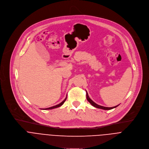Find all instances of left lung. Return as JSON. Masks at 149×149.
<instances>
[{
  "label": "left lung",
  "mask_w": 149,
  "mask_h": 149,
  "mask_svg": "<svg viewBox=\"0 0 149 149\" xmlns=\"http://www.w3.org/2000/svg\"><path fill=\"white\" fill-rule=\"evenodd\" d=\"M86 96H87V100L88 101V102L93 105V106H94V107H96V108H97V109H102V110H111V109H114V108H116L117 106H118V105H116V106H114V107H103V106H101V105H98V104H97L96 103H95L90 97H89V96H88V93H87V92L86 91Z\"/></svg>",
  "instance_id": "obj_1"
}]
</instances>
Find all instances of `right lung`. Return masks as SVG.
Returning a JSON list of instances; mask_svg holds the SVG:
<instances>
[{"label":"right lung","instance_id":"add662e5","mask_svg":"<svg viewBox=\"0 0 149 149\" xmlns=\"http://www.w3.org/2000/svg\"><path fill=\"white\" fill-rule=\"evenodd\" d=\"M67 98V97H66V98L64 99V100H63V101H62V102H61V103H59V104L56 105H54V106H53V107H49V108H47V109H43V110H51V109H55V108H58V107H61V106L63 103H64V102L66 101Z\"/></svg>","mask_w":149,"mask_h":149}]
</instances>
